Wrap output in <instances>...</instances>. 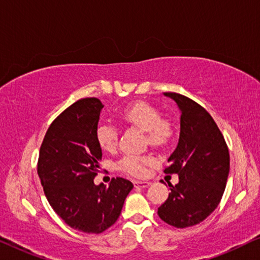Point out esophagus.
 I'll use <instances>...</instances> for the list:
<instances>
[{"label":"esophagus","mask_w":260,"mask_h":260,"mask_svg":"<svg viewBox=\"0 0 260 260\" xmlns=\"http://www.w3.org/2000/svg\"><path fill=\"white\" fill-rule=\"evenodd\" d=\"M151 182H149V181H135L134 184L135 187H141V188H145L148 186H150Z\"/></svg>","instance_id":"obj_1"}]
</instances>
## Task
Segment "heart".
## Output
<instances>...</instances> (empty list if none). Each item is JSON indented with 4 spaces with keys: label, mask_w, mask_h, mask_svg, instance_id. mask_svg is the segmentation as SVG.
Here are the masks:
<instances>
[{
    "label": "heart",
    "mask_w": 260,
    "mask_h": 260,
    "mask_svg": "<svg viewBox=\"0 0 260 260\" xmlns=\"http://www.w3.org/2000/svg\"><path fill=\"white\" fill-rule=\"evenodd\" d=\"M122 117L126 122L147 131L148 141L152 145H162L169 140L170 125L161 119V113L154 106L145 102H135L123 110ZM95 140L99 147L105 151H111L117 147L118 133L110 123H99L95 129ZM154 163L150 156L124 155L118 161V168L133 176H143L147 174V167Z\"/></svg>",
    "instance_id": "obj_1"
}]
</instances>
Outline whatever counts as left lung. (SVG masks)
<instances>
[{"instance_id": "left-lung-1", "label": "left lung", "mask_w": 260, "mask_h": 260, "mask_svg": "<svg viewBox=\"0 0 260 260\" xmlns=\"http://www.w3.org/2000/svg\"><path fill=\"white\" fill-rule=\"evenodd\" d=\"M181 111L177 147L168 158L166 174H177L157 214L176 229L198 225L218 207L230 173L229 148L212 116L190 98L165 92Z\"/></svg>"}]
</instances>
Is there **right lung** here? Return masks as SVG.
<instances>
[{
    "label": "right lung",
    "mask_w": 260,
    "mask_h": 260,
    "mask_svg": "<svg viewBox=\"0 0 260 260\" xmlns=\"http://www.w3.org/2000/svg\"><path fill=\"white\" fill-rule=\"evenodd\" d=\"M103 108L98 98L69 106L49 125L39 152L38 175L49 205L67 225L84 233L111 227L134 188L123 177L112 179L109 187L93 182L102 159L95 129Z\"/></svg>",
    "instance_id": "obj_1"
}]
</instances>
